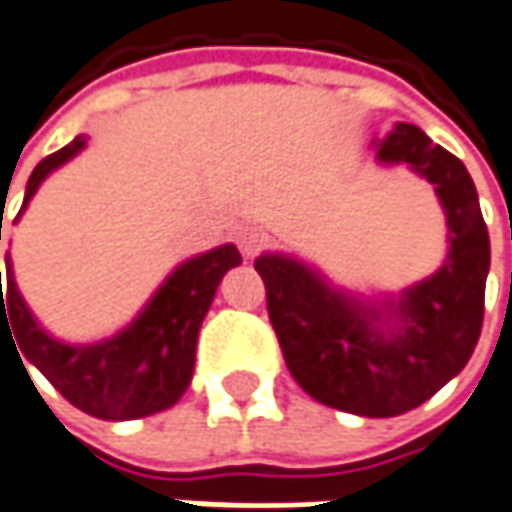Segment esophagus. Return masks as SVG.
Listing matches in <instances>:
<instances>
[{"label": "esophagus", "instance_id": "obj_1", "mask_svg": "<svg viewBox=\"0 0 512 512\" xmlns=\"http://www.w3.org/2000/svg\"><path fill=\"white\" fill-rule=\"evenodd\" d=\"M266 246V235L255 227H246L238 232V249L243 257H255Z\"/></svg>", "mask_w": 512, "mask_h": 512}]
</instances>
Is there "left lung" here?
<instances>
[{"mask_svg":"<svg viewBox=\"0 0 512 512\" xmlns=\"http://www.w3.org/2000/svg\"><path fill=\"white\" fill-rule=\"evenodd\" d=\"M381 165H406L434 184L446 210L448 255L431 277L387 297H353L297 257L255 260L285 364L314 401L361 417H395L426 403L474 353L490 271V238L474 179L417 125L375 139Z\"/></svg>","mask_w":512,"mask_h":512,"instance_id":"1","label":"left lung"}]
</instances>
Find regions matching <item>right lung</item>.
Wrapping results in <instances>:
<instances>
[{
    "mask_svg": "<svg viewBox=\"0 0 512 512\" xmlns=\"http://www.w3.org/2000/svg\"><path fill=\"white\" fill-rule=\"evenodd\" d=\"M83 148L86 137H75L61 151L38 162L24 190L22 210L16 221L22 218L30 198L36 196V190L52 170L66 165ZM235 266H241V252L232 243L190 257L170 271L168 280L156 288V294L139 311L137 319L120 333L92 344H66L38 325V319L19 294L8 255V294L2 291L0 283V325L5 316H10L13 336L24 358L66 401L86 415L100 420H134L156 415L162 409H170L182 398L184 389L190 387L196 367L198 328L210 311L218 283ZM5 301L9 302L8 309L4 308Z\"/></svg>",
    "mask_w": 512,
    "mask_h": 512,
    "instance_id": "add662e5",
    "label": "right lung"
}]
</instances>
